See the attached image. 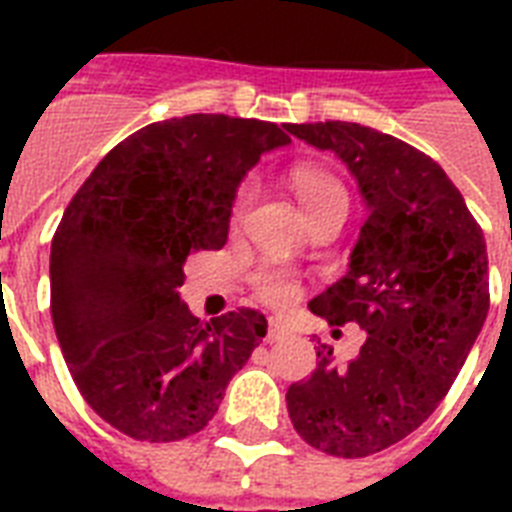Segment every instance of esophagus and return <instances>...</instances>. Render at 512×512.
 <instances>
[{
  "label": "esophagus",
  "instance_id": "1",
  "mask_svg": "<svg viewBox=\"0 0 512 512\" xmlns=\"http://www.w3.org/2000/svg\"><path fill=\"white\" fill-rule=\"evenodd\" d=\"M284 332H287V329H284V324H281L279 319H271L268 321V335H265V342L281 340V337H284Z\"/></svg>",
  "mask_w": 512,
  "mask_h": 512
}]
</instances>
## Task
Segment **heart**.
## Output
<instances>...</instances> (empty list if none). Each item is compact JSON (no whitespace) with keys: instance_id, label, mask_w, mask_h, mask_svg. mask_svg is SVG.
Returning <instances> with one entry per match:
<instances>
[{"instance_id":"1","label":"heart","mask_w":512,"mask_h":512,"mask_svg":"<svg viewBox=\"0 0 512 512\" xmlns=\"http://www.w3.org/2000/svg\"><path fill=\"white\" fill-rule=\"evenodd\" d=\"M289 183L295 188L297 199H300V204H303L305 215L308 217L321 212V209L329 207V204H335V201H348L345 185H342L332 172L321 170L316 164H295L292 172H289ZM252 199H255V183L247 180V183L239 188V193H236V201H233V223H241V220H244ZM252 284H255L257 295L271 305L289 303L297 292L295 279H292L284 268H276V265H265V268H260V271L255 273Z\"/></svg>"}]
</instances>
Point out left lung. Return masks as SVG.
Masks as SVG:
<instances>
[{
    "mask_svg": "<svg viewBox=\"0 0 512 512\" xmlns=\"http://www.w3.org/2000/svg\"><path fill=\"white\" fill-rule=\"evenodd\" d=\"M287 132L340 156L364 196L348 273L308 308L369 335L345 366L329 345L316 350L311 380L289 385V417L313 449L369 457L436 412L484 327V231L446 172L404 140L353 122L287 124Z\"/></svg>",
    "mask_w": 512,
    "mask_h": 512,
    "instance_id": "left-lung-1",
    "label": "left lung"
}]
</instances>
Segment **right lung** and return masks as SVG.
I'll list each match as a JSON object with an SVG mask.
<instances>
[{
    "mask_svg": "<svg viewBox=\"0 0 512 512\" xmlns=\"http://www.w3.org/2000/svg\"><path fill=\"white\" fill-rule=\"evenodd\" d=\"M287 143L260 119L154 122L111 148L63 212L52 324L84 401L124 436L167 444L199 433L263 342L260 311L199 321L177 287L185 257L228 239L241 177Z\"/></svg>",
    "mask_w": 512,
    "mask_h": 512,
    "instance_id": "add662e5",
    "label": "right lung"
}]
</instances>
